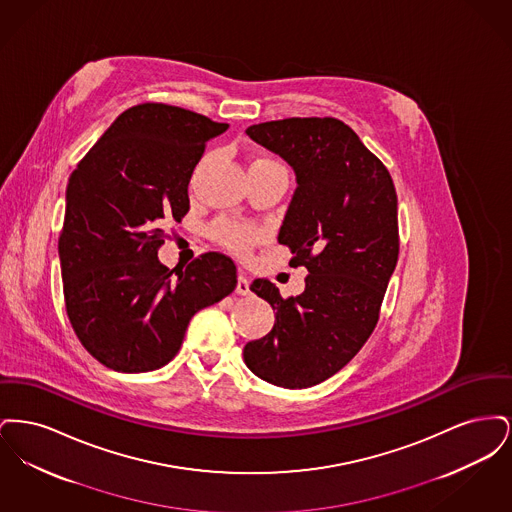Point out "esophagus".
I'll list each match as a JSON object with an SVG mask.
<instances>
[{
    "mask_svg": "<svg viewBox=\"0 0 512 512\" xmlns=\"http://www.w3.org/2000/svg\"><path fill=\"white\" fill-rule=\"evenodd\" d=\"M236 293L247 295L249 293V278L245 274L238 276V284H236Z\"/></svg>",
    "mask_w": 512,
    "mask_h": 512,
    "instance_id": "esophagus-1",
    "label": "esophagus"
}]
</instances>
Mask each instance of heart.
Masks as SVG:
<instances>
[{
	"mask_svg": "<svg viewBox=\"0 0 512 512\" xmlns=\"http://www.w3.org/2000/svg\"><path fill=\"white\" fill-rule=\"evenodd\" d=\"M278 163L268 157H259L251 165H272ZM211 236L215 242L224 245L226 249L238 253V255H247L249 249L259 242L261 234L255 226L244 224V222H234V220L220 219L211 226Z\"/></svg>",
	"mask_w": 512,
	"mask_h": 512,
	"instance_id": "obj_1",
	"label": "heart"
}]
</instances>
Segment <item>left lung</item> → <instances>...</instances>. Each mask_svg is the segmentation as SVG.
I'll list each match as a JSON object with an SVG mask.
<instances>
[{"mask_svg":"<svg viewBox=\"0 0 512 512\" xmlns=\"http://www.w3.org/2000/svg\"><path fill=\"white\" fill-rule=\"evenodd\" d=\"M245 132L295 172L278 244L292 249V267L309 270L297 297L284 299L265 278L251 284L276 320L245 345V365L268 384L311 388L347 365L376 328L399 255L395 186L338 119L293 117Z\"/></svg>","mask_w":512,"mask_h":512,"instance_id":"1","label":"left lung"}]
</instances>
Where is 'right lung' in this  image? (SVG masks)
<instances>
[{
    "mask_svg": "<svg viewBox=\"0 0 512 512\" xmlns=\"http://www.w3.org/2000/svg\"><path fill=\"white\" fill-rule=\"evenodd\" d=\"M228 128L167 103L121 113L67 186L59 259L74 334L101 365L136 374L171 363L197 311L238 284L236 265L203 253L171 278L157 251L165 222L190 211L205 144Z\"/></svg>",
    "mask_w": 512,
    "mask_h": 512,
    "instance_id": "right-lung-1",
    "label": "right lung"
}]
</instances>
